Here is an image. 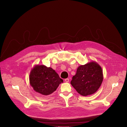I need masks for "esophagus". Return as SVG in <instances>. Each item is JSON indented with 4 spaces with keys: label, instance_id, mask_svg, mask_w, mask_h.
Listing matches in <instances>:
<instances>
[{
    "label": "esophagus",
    "instance_id": "34e87169",
    "mask_svg": "<svg viewBox=\"0 0 127 127\" xmlns=\"http://www.w3.org/2000/svg\"><path fill=\"white\" fill-rule=\"evenodd\" d=\"M65 81L66 82H68L69 81V78H66L65 79Z\"/></svg>",
    "mask_w": 127,
    "mask_h": 127
}]
</instances>
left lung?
<instances>
[{"mask_svg": "<svg viewBox=\"0 0 127 127\" xmlns=\"http://www.w3.org/2000/svg\"><path fill=\"white\" fill-rule=\"evenodd\" d=\"M103 79L101 66L97 62L92 61L78 67L71 84L80 95L87 96L97 91Z\"/></svg>", "mask_w": 127, "mask_h": 127, "instance_id": "obj_1", "label": "left lung"}]
</instances>
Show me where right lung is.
Listing matches in <instances>:
<instances>
[{
    "label": "right lung",
    "instance_id": "add662e5",
    "mask_svg": "<svg viewBox=\"0 0 127 127\" xmlns=\"http://www.w3.org/2000/svg\"><path fill=\"white\" fill-rule=\"evenodd\" d=\"M63 82L55 70L43 65H35L30 74L31 86L35 92L44 95L52 94Z\"/></svg>",
    "mask_w": 127,
    "mask_h": 127
}]
</instances>
